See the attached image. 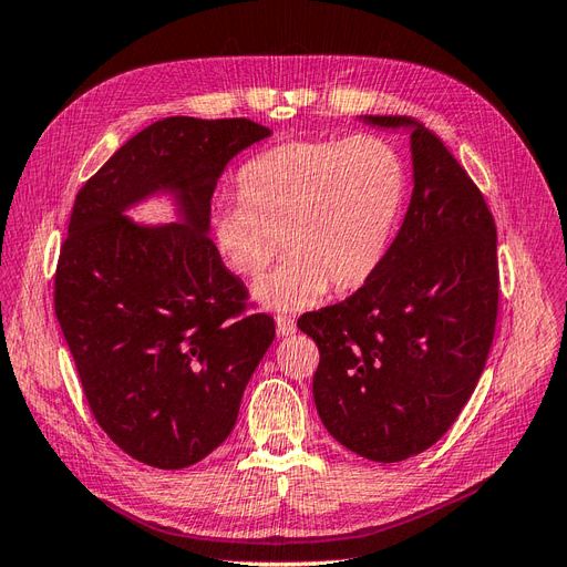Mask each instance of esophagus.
Listing matches in <instances>:
<instances>
[{
	"instance_id": "esophagus-1",
	"label": "esophagus",
	"mask_w": 567,
	"mask_h": 567,
	"mask_svg": "<svg viewBox=\"0 0 567 567\" xmlns=\"http://www.w3.org/2000/svg\"><path fill=\"white\" fill-rule=\"evenodd\" d=\"M296 319H290V317H284V315H279L277 317V333L279 336H290V333H296Z\"/></svg>"
}]
</instances>
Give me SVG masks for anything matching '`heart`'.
Wrapping results in <instances>:
<instances>
[{
  "instance_id": "obj_1",
  "label": "heart",
  "mask_w": 567,
  "mask_h": 567,
  "mask_svg": "<svg viewBox=\"0 0 567 567\" xmlns=\"http://www.w3.org/2000/svg\"><path fill=\"white\" fill-rule=\"evenodd\" d=\"M241 203L210 217L221 260L244 279H257L255 298L279 312L315 305L326 290L350 293L375 277L398 231L404 198V161L373 134L352 140H305L250 158L236 179Z\"/></svg>"
}]
</instances>
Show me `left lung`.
<instances>
[{
    "label": "left lung",
    "instance_id": "1",
    "mask_svg": "<svg viewBox=\"0 0 567 567\" xmlns=\"http://www.w3.org/2000/svg\"><path fill=\"white\" fill-rule=\"evenodd\" d=\"M409 130L414 192L375 277L348 300L302 315L319 348V419L342 447L394 463L450 431L492 348L499 267L487 203L437 134L404 115H359Z\"/></svg>",
    "mask_w": 567,
    "mask_h": 567
}]
</instances>
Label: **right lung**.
I'll return each mask as SVG.
<instances>
[{"mask_svg":"<svg viewBox=\"0 0 567 567\" xmlns=\"http://www.w3.org/2000/svg\"><path fill=\"white\" fill-rule=\"evenodd\" d=\"M271 134L246 117L158 120L80 188L54 307L96 423L153 468L194 466L231 433L244 390L274 340L246 312V286L210 238V198L227 163ZM169 195L178 221L126 215Z\"/></svg>","mask_w":567,"mask_h":567,"instance_id":"add662e5","label":"right lung"}]
</instances>
